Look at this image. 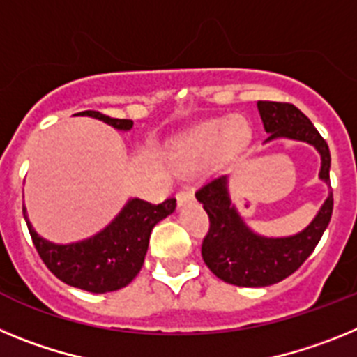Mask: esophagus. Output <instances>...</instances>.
I'll use <instances>...</instances> for the list:
<instances>
[{
  "instance_id": "34e87169",
  "label": "esophagus",
  "mask_w": 357,
  "mask_h": 357,
  "mask_svg": "<svg viewBox=\"0 0 357 357\" xmlns=\"http://www.w3.org/2000/svg\"><path fill=\"white\" fill-rule=\"evenodd\" d=\"M191 200H193V193H191L189 189H182V191L176 193V204H178V207L184 206V204H188V202Z\"/></svg>"
}]
</instances>
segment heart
Segmentation results:
<instances>
[{"label":"heart","mask_w":357,"mask_h":357,"mask_svg":"<svg viewBox=\"0 0 357 357\" xmlns=\"http://www.w3.org/2000/svg\"><path fill=\"white\" fill-rule=\"evenodd\" d=\"M248 139V127L241 121L214 119L204 123L178 141L176 164L182 169H197L216 155H230Z\"/></svg>","instance_id":"1"}]
</instances>
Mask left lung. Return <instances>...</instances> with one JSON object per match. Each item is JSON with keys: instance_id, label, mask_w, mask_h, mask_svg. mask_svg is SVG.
Instances as JSON below:
<instances>
[{"instance_id": "8db88e82", "label": "left lung", "mask_w": 357, "mask_h": 357, "mask_svg": "<svg viewBox=\"0 0 357 357\" xmlns=\"http://www.w3.org/2000/svg\"><path fill=\"white\" fill-rule=\"evenodd\" d=\"M266 139L304 141L313 144L321 157L320 178L329 184L331 153L326 139L302 110L291 103L257 102ZM209 216V232L202 241V257L218 279L245 288H261L280 282L302 266L327 229L334 198L329 193L314 220L302 232L289 238H263L245 225L230 204L227 176H218L195 193Z\"/></svg>"}]
</instances>
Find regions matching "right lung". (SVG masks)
Listing matches in <instances>:
<instances>
[{
	"label": "right lung",
	"instance_id": "1",
	"mask_svg": "<svg viewBox=\"0 0 357 357\" xmlns=\"http://www.w3.org/2000/svg\"><path fill=\"white\" fill-rule=\"evenodd\" d=\"M78 114L102 119L118 130H130L134 125L132 119L109 118L98 110H84ZM175 207V198H168L157 206L132 198L102 232L71 245H55L40 238L28 222L24 207L23 214L37 254L56 279L85 291L107 293L125 288L139 273L151 229L172 214Z\"/></svg>",
	"mask_w": 357,
	"mask_h": 357
}]
</instances>
